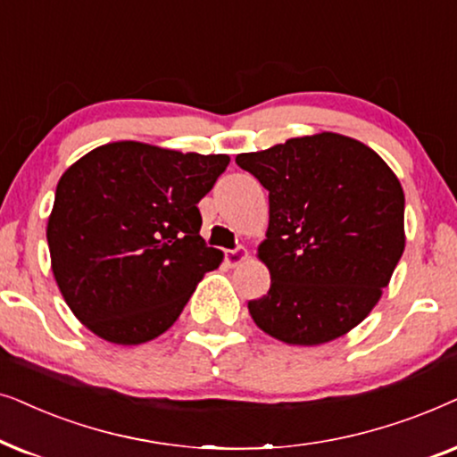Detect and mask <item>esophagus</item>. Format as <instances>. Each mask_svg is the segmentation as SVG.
<instances>
[{"mask_svg":"<svg viewBox=\"0 0 457 457\" xmlns=\"http://www.w3.org/2000/svg\"><path fill=\"white\" fill-rule=\"evenodd\" d=\"M223 257H225V263H228V267H236L248 257V251L245 246H238V248H232V251H225Z\"/></svg>","mask_w":457,"mask_h":457,"instance_id":"obj_1","label":"esophagus"}]
</instances>
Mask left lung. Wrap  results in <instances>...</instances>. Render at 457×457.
<instances>
[{
	"label": "left lung",
	"instance_id": "obj_1",
	"mask_svg": "<svg viewBox=\"0 0 457 457\" xmlns=\"http://www.w3.org/2000/svg\"><path fill=\"white\" fill-rule=\"evenodd\" d=\"M270 192L259 259L267 295L248 301L261 330L286 345L330 343L380 301L405 248L397 175L366 144L324 131L236 156Z\"/></svg>",
	"mask_w": 457,
	"mask_h": 457
}]
</instances>
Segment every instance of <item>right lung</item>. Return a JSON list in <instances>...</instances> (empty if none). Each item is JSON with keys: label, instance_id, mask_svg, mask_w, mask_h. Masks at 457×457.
<instances>
[{"label": "right lung", "instance_id": "1", "mask_svg": "<svg viewBox=\"0 0 457 457\" xmlns=\"http://www.w3.org/2000/svg\"><path fill=\"white\" fill-rule=\"evenodd\" d=\"M228 165V154L112 142L66 169L47 246L66 305L87 330L142 345L175 324L223 261L200 236L198 203Z\"/></svg>", "mask_w": 457, "mask_h": 457}]
</instances>
